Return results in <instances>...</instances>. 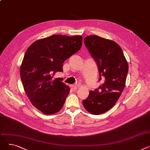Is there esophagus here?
Segmentation results:
<instances>
[{
    "instance_id": "esophagus-1",
    "label": "esophagus",
    "mask_w": 150,
    "mask_h": 150,
    "mask_svg": "<svg viewBox=\"0 0 150 150\" xmlns=\"http://www.w3.org/2000/svg\"><path fill=\"white\" fill-rule=\"evenodd\" d=\"M70 87H71V89H72V90H76L77 89V86L76 85H74V84L71 85Z\"/></svg>"
}]
</instances>
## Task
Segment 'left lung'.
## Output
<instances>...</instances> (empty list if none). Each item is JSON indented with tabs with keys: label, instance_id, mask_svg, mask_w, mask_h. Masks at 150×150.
<instances>
[{
	"label": "left lung",
	"instance_id": "8db88e82",
	"mask_svg": "<svg viewBox=\"0 0 150 150\" xmlns=\"http://www.w3.org/2000/svg\"><path fill=\"white\" fill-rule=\"evenodd\" d=\"M85 45L97 63L99 81H105L83 101L86 111L94 114H103L112 108L120 97L126 83L128 64L121 47L115 41L96 35L84 39Z\"/></svg>",
	"mask_w": 150,
	"mask_h": 150
}]
</instances>
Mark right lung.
<instances>
[{
  "label": "right lung",
  "instance_id": "add662e5",
  "mask_svg": "<svg viewBox=\"0 0 150 150\" xmlns=\"http://www.w3.org/2000/svg\"><path fill=\"white\" fill-rule=\"evenodd\" d=\"M82 41L80 35H54L27 49L20 68L21 81L31 104L43 114H54L64 105L70 88L53 75L62 72L63 63L81 49Z\"/></svg>",
  "mask_w": 150,
  "mask_h": 150
}]
</instances>
